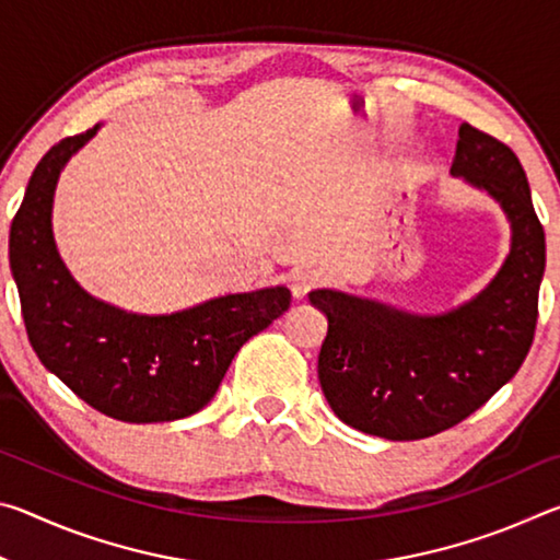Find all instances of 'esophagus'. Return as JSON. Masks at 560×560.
Returning <instances> with one entry per match:
<instances>
[{
	"mask_svg": "<svg viewBox=\"0 0 560 560\" xmlns=\"http://www.w3.org/2000/svg\"><path fill=\"white\" fill-rule=\"evenodd\" d=\"M318 273H314V271H296L293 273V279H291V293H293V299H303L306 296V293L314 289V287H318Z\"/></svg>",
	"mask_w": 560,
	"mask_h": 560,
	"instance_id": "34e87169",
	"label": "esophagus"
}]
</instances>
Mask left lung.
<instances>
[{
	"label": "left lung",
	"mask_w": 560,
	"mask_h": 560,
	"mask_svg": "<svg viewBox=\"0 0 560 560\" xmlns=\"http://www.w3.org/2000/svg\"><path fill=\"white\" fill-rule=\"evenodd\" d=\"M450 173L485 189L511 224V249L471 301L440 316L318 289L328 318L318 381L340 420L385 440H422L479 410L524 363L534 343L546 236L514 150L469 122L459 126Z\"/></svg>",
	"instance_id": "left-lung-1"
}]
</instances>
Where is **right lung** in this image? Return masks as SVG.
<instances>
[{"mask_svg": "<svg viewBox=\"0 0 560 560\" xmlns=\"http://www.w3.org/2000/svg\"><path fill=\"white\" fill-rule=\"evenodd\" d=\"M93 126L46 153L9 230V267L26 336L46 371L122 422H170L200 412L246 340L289 311L291 291L226 293L165 316L130 314L91 296L59 257L51 230L63 165L96 136Z\"/></svg>", "mask_w": 560, "mask_h": 560, "instance_id": "add662e5", "label": "right lung"}]
</instances>
